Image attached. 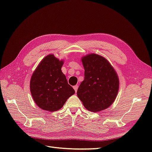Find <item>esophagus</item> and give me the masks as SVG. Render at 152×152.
<instances>
[{
    "label": "esophagus",
    "instance_id": "esophagus-1",
    "mask_svg": "<svg viewBox=\"0 0 152 152\" xmlns=\"http://www.w3.org/2000/svg\"><path fill=\"white\" fill-rule=\"evenodd\" d=\"M78 87H79V86H78L77 85H76V86H73V89H74V90H75V91L76 92V93H77V91Z\"/></svg>",
    "mask_w": 152,
    "mask_h": 152
}]
</instances>
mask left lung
I'll return each instance as SVG.
<instances>
[{"instance_id":"8db88e82","label":"left lung","mask_w":152,"mask_h":152,"mask_svg":"<svg viewBox=\"0 0 152 152\" xmlns=\"http://www.w3.org/2000/svg\"><path fill=\"white\" fill-rule=\"evenodd\" d=\"M84 68V80L77 94L84 107L98 112L108 108L115 100L119 79L115 68L104 57L89 53L81 58Z\"/></svg>"}]
</instances>
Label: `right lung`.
Returning a JSON list of instances; mask_svg holds the SVG:
<instances>
[{
  "label": "right lung",
  "instance_id": "add662e5",
  "mask_svg": "<svg viewBox=\"0 0 152 152\" xmlns=\"http://www.w3.org/2000/svg\"><path fill=\"white\" fill-rule=\"evenodd\" d=\"M64 59L49 54L40 61L32 73L30 93L35 104L49 112L61 109L75 91L61 71Z\"/></svg>",
  "mask_w": 152,
  "mask_h": 152
}]
</instances>
